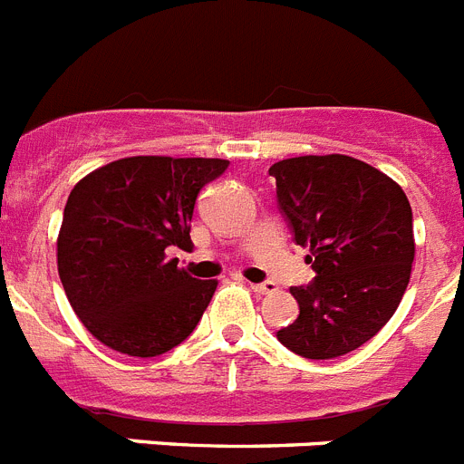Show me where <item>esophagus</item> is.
Here are the masks:
<instances>
[{
	"mask_svg": "<svg viewBox=\"0 0 464 464\" xmlns=\"http://www.w3.org/2000/svg\"><path fill=\"white\" fill-rule=\"evenodd\" d=\"M251 288L260 295H267V293H275L276 291V284L275 281H260V284H251Z\"/></svg>",
	"mask_w": 464,
	"mask_h": 464,
	"instance_id": "1",
	"label": "esophagus"
}]
</instances>
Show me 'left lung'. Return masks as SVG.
Listing matches in <instances>:
<instances>
[{"label":"left lung","instance_id":"1","mask_svg":"<svg viewBox=\"0 0 464 464\" xmlns=\"http://www.w3.org/2000/svg\"><path fill=\"white\" fill-rule=\"evenodd\" d=\"M270 176L279 213L316 275L291 288L300 314L276 338L304 359L350 354L390 322L409 286V199L392 178L347 154L276 161Z\"/></svg>","mask_w":464,"mask_h":464}]
</instances>
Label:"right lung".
Listing matches in <instances>:
<instances>
[{"instance_id": "right-lung-1", "label": "right lung", "mask_w": 464, "mask_h": 464, "mask_svg": "<svg viewBox=\"0 0 464 464\" xmlns=\"http://www.w3.org/2000/svg\"><path fill=\"white\" fill-rule=\"evenodd\" d=\"M227 166L129 157L74 185L58 235V275L74 314L102 345L145 359L197 328L218 281L194 279L171 251L192 244L197 197Z\"/></svg>"}]
</instances>
